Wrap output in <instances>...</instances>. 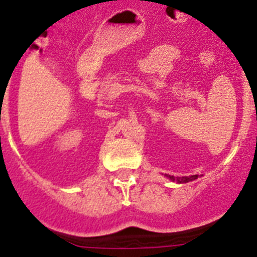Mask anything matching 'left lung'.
<instances>
[{
	"label": "left lung",
	"mask_w": 257,
	"mask_h": 257,
	"mask_svg": "<svg viewBox=\"0 0 257 257\" xmlns=\"http://www.w3.org/2000/svg\"><path fill=\"white\" fill-rule=\"evenodd\" d=\"M166 176H167V178H169L170 180L176 181V183H179V184L189 183V181L196 180V179L198 178V175H192V176H183V178H174V176H171V175H166Z\"/></svg>",
	"instance_id": "obj_1"
}]
</instances>
